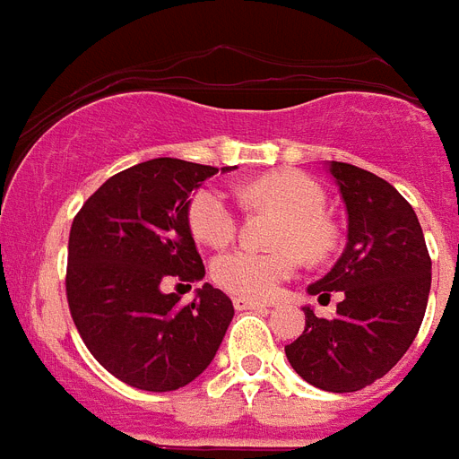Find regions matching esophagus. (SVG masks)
<instances>
[{
	"mask_svg": "<svg viewBox=\"0 0 459 459\" xmlns=\"http://www.w3.org/2000/svg\"><path fill=\"white\" fill-rule=\"evenodd\" d=\"M234 307H237V310H263V307H270V303H263V300L237 296V299H234Z\"/></svg>",
	"mask_w": 459,
	"mask_h": 459,
	"instance_id": "34e87169",
	"label": "esophagus"
}]
</instances>
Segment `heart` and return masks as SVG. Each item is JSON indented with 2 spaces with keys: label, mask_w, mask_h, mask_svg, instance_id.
Segmentation results:
<instances>
[{
  "label": "heart",
  "mask_w": 459,
  "mask_h": 459,
  "mask_svg": "<svg viewBox=\"0 0 459 459\" xmlns=\"http://www.w3.org/2000/svg\"><path fill=\"white\" fill-rule=\"evenodd\" d=\"M244 196L251 204H270L287 212L273 251L239 247L212 260V280L225 291L244 299H270L289 280L300 263V253L322 255L333 241L332 225L325 220V189L310 175L299 170H277L263 175L248 186ZM189 225L194 237L208 247H225L234 239L239 215L232 196L220 186H204L189 204Z\"/></svg>",
  "instance_id": "b5f03b06"
}]
</instances>
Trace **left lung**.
I'll use <instances>...</instances> for the list:
<instances>
[{
    "mask_svg": "<svg viewBox=\"0 0 459 459\" xmlns=\"http://www.w3.org/2000/svg\"><path fill=\"white\" fill-rule=\"evenodd\" d=\"M327 172L346 206V248L310 296L341 293L332 320L303 306L306 329L289 343L299 377L332 394H353L381 379L415 341L427 313L431 258L408 201L351 163L329 160Z\"/></svg>",
    "mask_w": 459,
    "mask_h": 459,
    "instance_id": "1",
    "label": "left lung"
}]
</instances>
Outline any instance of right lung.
Listing matches in <instances>:
<instances>
[{
  "label": "right lung",
  "instance_id": "obj_1",
  "mask_svg": "<svg viewBox=\"0 0 459 459\" xmlns=\"http://www.w3.org/2000/svg\"><path fill=\"white\" fill-rule=\"evenodd\" d=\"M215 172L179 159L144 160L106 179L73 220L65 274L73 322L99 365L142 391L196 379L234 317L230 296L211 284L189 306L163 291L168 281L192 287L206 274L189 204Z\"/></svg>",
  "mask_w": 459,
  "mask_h": 459
}]
</instances>
